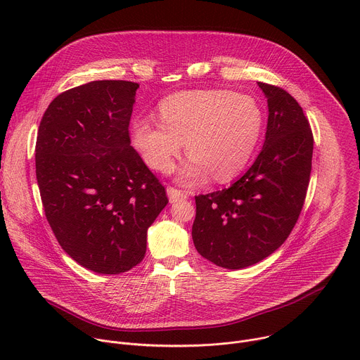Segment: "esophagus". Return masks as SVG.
Here are the masks:
<instances>
[{
  "label": "esophagus",
  "mask_w": 360,
  "mask_h": 360,
  "mask_svg": "<svg viewBox=\"0 0 360 360\" xmlns=\"http://www.w3.org/2000/svg\"><path fill=\"white\" fill-rule=\"evenodd\" d=\"M167 193H168V198H169V202H171V203L188 198V193H186V192H184V191H181V189H176V188H174V186H168V188H167Z\"/></svg>",
  "instance_id": "34e87169"
}]
</instances>
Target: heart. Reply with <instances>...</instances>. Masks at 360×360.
<instances>
[{"label":"heart","instance_id":"obj_1","mask_svg":"<svg viewBox=\"0 0 360 360\" xmlns=\"http://www.w3.org/2000/svg\"><path fill=\"white\" fill-rule=\"evenodd\" d=\"M161 122L138 117L131 139L145 164L168 171L186 142L191 153L179 169L186 185L236 176L250 161L264 129V112L252 96L228 89L185 91L160 104Z\"/></svg>","mask_w":360,"mask_h":360}]
</instances>
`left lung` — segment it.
I'll return each instance as SVG.
<instances>
[{
  "mask_svg": "<svg viewBox=\"0 0 360 360\" xmlns=\"http://www.w3.org/2000/svg\"><path fill=\"white\" fill-rule=\"evenodd\" d=\"M258 85L269 110L261 153L229 188L195 196L193 245L226 269L258 264L286 240L311 178L314 135L302 107L285 89Z\"/></svg>",
  "mask_w": 360,
  "mask_h": 360,
  "instance_id": "obj_1",
  "label": "left lung"
}]
</instances>
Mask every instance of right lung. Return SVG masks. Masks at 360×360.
Listing matches in <instances>:
<instances>
[{
    "instance_id": "right-lung-1",
    "label": "right lung",
    "mask_w": 360,
    "mask_h": 360,
    "mask_svg": "<svg viewBox=\"0 0 360 360\" xmlns=\"http://www.w3.org/2000/svg\"><path fill=\"white\" fill-rule=\"evenodd\" d=\"M138 88L112 79L71 88L51 102L38 128L35 172L46 221L71 258L96 274L136 266L148 228L168 203L131 146Z\"/></svg>"
}]
</instances>
